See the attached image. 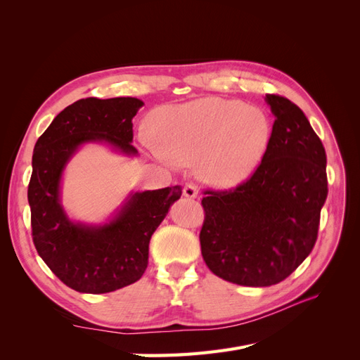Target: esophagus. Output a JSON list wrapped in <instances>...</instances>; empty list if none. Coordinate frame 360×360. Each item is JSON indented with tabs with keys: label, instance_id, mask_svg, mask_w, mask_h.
I'll list each match as a JSON object with an SVG mask.
<instances>
[{
	"label": "esophagus",
	"instance_id": "obj_1",
	"mask_svg": "<svg viewBox=\"0 0 360 360\" xmlns=\"http://www.w3.org/2000/svg\"><path fill=\"white\" fill-rule=\"evenodd\" d=\"M183 195L186 198H197L198 197V188L195 186L193 183H188L186 186L183 189Z\"/></svg>",
	"mask_w": 360,
	"mask_h": 360
}]
</instances>
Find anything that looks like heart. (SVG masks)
I'll return each mask as SVG.
<instances>
[{
  "label": "heart",
  "instance_id": "obj_1",
  "mask_svg": "<svg viewBox=\"0 0 360 360\" xmlns=\"http://www.w3.org/2000/svg\"><path fill=\"white\" fill-rule=\"evenodd\" d=\"M159 150L180 165H197L214 186H234L263 160L271 136L259 108L222 97L165 105L150 114Z\"/></svg>",
  "mask_w": 360,
  "mask_h": 360
}]
</instances>
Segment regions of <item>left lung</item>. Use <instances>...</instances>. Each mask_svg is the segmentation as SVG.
<instances>
[{
	"label": "left lung",
	"instance_id": "left-lung-1",
	"mask_svg": "<svg viewBox=\"0 0 360 360\" xmlns=\"http://www.w3.org/2000/svg\"><path fill=\"white\" fill-rule=\"evenodd\" d=\"M275 115L266 155L233 189L204 191L201 254L216 276L245 287L284 281L317 240L328 198L326 151L297 105L266 94Z\"/></svg>",
	"mask_w": 360,
	"mask_h": 360
}]
</instances>
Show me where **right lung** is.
I'll list each match as a JSON object with an SVG mask.
<instances>
[{"label": "right lung", "instance_id": "1", "mask_svg": "<svg viewBox=\"0 0 360 360\" xmlns=\"http://www.w3.org/2000/svg\"><path fill=\"white\" fill-rule=\"evenodd\" d=\"M136 97H86L69 105L41 134L32 153L28 184L32 242L63 284L75 291L102 294L136 282L148 264V243L180 186L130 193L103 225L70 221L60 202L66 163L82 144L106 143L127 156L138 155L132 118L143 106Z\"/></svg>", "mask_w": 360, "mask_h": 360}]
</instances>
